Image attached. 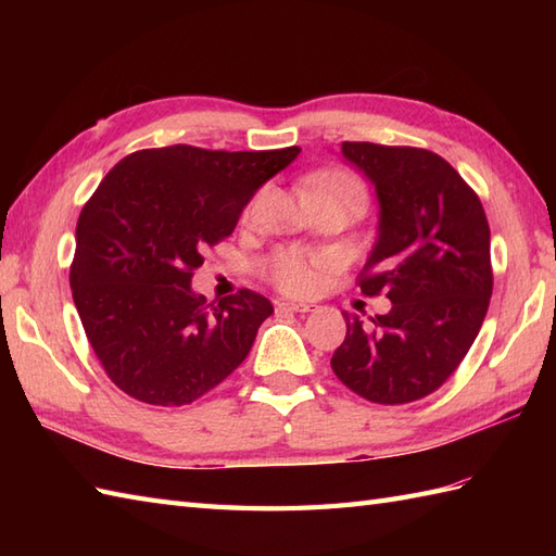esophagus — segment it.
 Here are the masks:
<instances>
[{
	"label": "esophagus",
	"mask_w": 556,
	"mask_h": 556,
	"mask_svg": "<svg viewBox=\"0 0 556 556\" xmlns=\"http://www.w3.org/2000/svg\"><path fill=\"white\" fill-rule=\"evenodd\" d=\"M279 308H287V311H293V313H311L313 305L303 303V301H287V303H279Z\"/></svg>",
	"instance_id": "1"
}]
</instances>
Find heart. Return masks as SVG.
<instances>
[{
	"label": "heart",
	"mask_w": 556,
	"mask_h": 556,
	"mask_svg": "<svg viewBox=\"0 0 556 556\" xmlns=\"http://www.w3.org/2000/svg\"><path fill=\"white\" fill-rule=\"evenodd\" d=\"M311 186H325V188H353V191H363L356 176L349 172L332 169V172H320L315 174L305 184ZM329 265L325 255H305L301 251H281L267 267L269 279L275 281V287L287 293H311L317 287V279H320V269Z\"/></svg>",
	"instance_id": "b5f03b06"
}]
</instances>
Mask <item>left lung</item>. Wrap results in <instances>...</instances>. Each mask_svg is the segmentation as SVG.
<instances>
[{
  "label": "left lung",
  "mask_w": 556,
  "mask_h": 556,
  "mask_svg": "<svg viewBox=\"0 0 556 556\" xmlns=\"http://www.w3.org/2000/svg\"><path fill=\"white\" fill-rule=\"evenodd\" d=\"M380 200L377 243L358 285L392 311L365 327L344 313L332 370L372 404H408L440 389L480 332L492 296L490 224L460 174L430 150L341 143Z\"/></svg>",
  "instance_id": "8db88e82"
}]
</instances>
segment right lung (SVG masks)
<instances>
[{
  "label": "right lung",
  "mask_w": 556,
  "mask_h": 556,
  "mask_svg": "<svg viewBox=\"0 0 556 556\" xmlns=\"http://www.w3.org/2000/svg\"><path fill=\"white\" fill-rule=\"evenodd\" d=\"M301 148L138 150L80 210L71 291L110 380L143 404L184 406L239 368L271 303L241 289L217 305L191 289L205 248Z\"/></svg>",
  "instance_id": "add662e5"
}]
</instances>
